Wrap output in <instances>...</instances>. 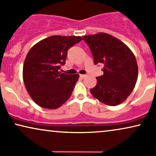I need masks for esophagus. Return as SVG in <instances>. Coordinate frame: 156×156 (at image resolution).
Listing matches in <instances>:
<instances>
[{"label":"esophagus","instance_id":"34e87169","mask_svg":"<svg viewBox=\"0 0 156 156\" xmlns=\"http://www.w3.org/2000/svg\"><path fill=\"white\" fill-rule=\"evenodd\" d=\"M80 77L82 78V79H84V78H85L86 76H87V75H85V74H80Z\"/></svg>","mask_w":156,"mask_h":156}]
</instances>
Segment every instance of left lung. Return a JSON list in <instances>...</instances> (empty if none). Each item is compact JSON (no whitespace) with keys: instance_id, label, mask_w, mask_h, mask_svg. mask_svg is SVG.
Here are the masks:
<instances>
[{"instance_id":"obj_1","label":"left lung","mask_w":156,"mask_h":156,"mask_svg":"<svg viewBox=\"0 0 156 156\" xmlns=\"http://www.w3.org/2000/svg\"><path fill=\"white\" fill-rule=\"evenodd\" d=\"M92 52L94 64H102L103 75L90 92L94 98L110 106L126 100L135 87L137 64L134 54L124 43L105 33L82 36Z\"/></svg>"}]
</instances>
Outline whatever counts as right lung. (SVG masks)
I'll use <instances>...</instances> for the list:
<instances>
[{
	"mask_svg": "<svg viewBox=\"0 0 156 156\" xmlns=\"http://www.w3.org/2000/svg\"><path fill=\"white\" fill-rule=\"evenodd\" d=\"M82 40L80 36H53L30 49L23 64V82L38 106L56 109L70 98L80 75L59 70L65 64L69 48Z\"/></svg>",
	"mask_w": 156,
	"mask_h": 156,
	"instance_id": "obj_1",
	"label": "right lung"
}]
</instances>
